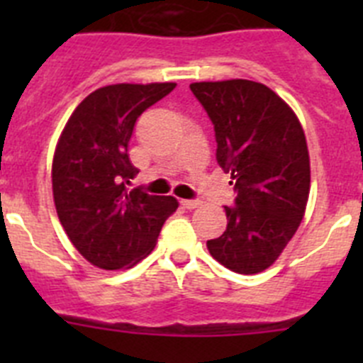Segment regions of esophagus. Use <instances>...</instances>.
<instances>
[{
	"label": "esophagus",
	"instance_id": "obj_1",
	"mask_svg": "<svg viewBox=\"0 0 363 363\" xmlns=\"http://www.w3.org/2000/svg\"><path fill=\"white\" fill-rule=\"evenodd\" d=\"M182 205H184L185 209H196V207H200L201 201L200 200H182Z\"/></svg>",
	"mask_w": 363,
	"mask_h": 363
}]
</instances>
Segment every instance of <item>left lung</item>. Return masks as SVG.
<instances>
[{
	"instance_id": "8db88e82",
	"label": "left lung",
	"mask_w": 363,
	"mask_h": 363,
	"mask_svg": "<svg viewBox=\"0 0 363 363\" xmlns=\"http://www.w3.org/2000/svg\"><path fill=\"white\" fill-rule=\"evenodd\" d=\"M191 91L213 121L216 162L236 192L225 233L207 249L230 271L256 274L274 264L306 213V134L289 105L262 83L201 82Z\"/></svg>"
}]
</instances>
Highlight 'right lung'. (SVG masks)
Segmentation results:
<instances>
[{"label":"right lung","mask_w":363,"mask_h":363,"mask_svg":"<svg viewBox=\"0 0 363 363\" xmlns=\"http://www.w3.org/2000/svg\"><path fill=\"white\" fill-rule=\"evenodd\" d=\"M174 86H101L76 107L60 136L52 162L57 218L79 255L96 267L116 271L138 264L178 209L176 198L127 189L138 172L129 158L136 120Z\"/></svg>","instance_id":"right-lung-1"}]
</instances>
